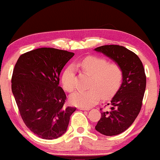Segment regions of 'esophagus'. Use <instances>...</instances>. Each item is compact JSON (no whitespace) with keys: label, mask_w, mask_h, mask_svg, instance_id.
I'll return each instance as SVG.
<instances>
[{"label":"esophagus","mask_w":160,"mask_h":160,"mask_svg":"<svg viewBox=\"0 0 160 160\" xmlns=\"http://www.w3.org/2000/svg\"><path fill=\"white\" fill-rule=\"evenodd\" d=\"M78 109H80V110H89L88 108H85V107H78Z\"/></svg>","instance_id":"1"}]
</instances>
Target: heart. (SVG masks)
<instances>
[{
  "mask_svg": "<svg viewBox=\"0 0 160 160\" xmlns=\"http://www.w3.org/2000/svg\"><path fill=\"white\" fill-rule=\"evenodd\" d=\"M74 66L91 76L88 85L90 89L78 90L70 96V102L76 107H90L98 103L101 97L103 99L112 98L123 82V72L121 66L109 63L103 58L87 57L76 62ZM74 77L72 66H68L62 72V84L68 92H72L75 89Z\"/></svg>",
  "mask_w": 160,
  "mask_h": 160,
  "instance_id": "b5f03b06",
  "label": "heart"
}]
</instances>
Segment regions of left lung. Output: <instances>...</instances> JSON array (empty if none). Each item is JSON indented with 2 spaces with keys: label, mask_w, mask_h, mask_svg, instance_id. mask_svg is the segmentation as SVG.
Returning a JSON list of instances; mask_svg holds the SVG:
<instances>
[{
  "label": "left lung",
  "mask_w": 160,
  "mask_h": 160,
  "mask_svg": "<svg viewBox=\"0 0 160 160\" xmlns=\"http://www.w3.org/2000/svg\"><path fill=\"white\" fill-rule=\"evenodd\" d=\"M121 66L123 78L121 88L111 100L110 110L101 112L95 129L107 136L125 132L140 113L146 87V76L138 55L117 45H102L95 49ZM102 110V109H101Z\"/></svg>",
  "instance_id": "1"
}]
</instances>
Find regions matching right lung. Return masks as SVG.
I'll return each instance as SVG.
<instances>
[{"instance_id": "1", "label": "right lung", "mask_w": 160, "mask_h": 160, "mask_svg": "<svg viewBox=\"0 0 160 160\" xmlns=\"http://www.w3.org/2000/svg\"><path fill=\"white\" fill-rule=\"evenodd\" d=\"M74 56L67 51L41 48L22 54L12 77V90L26 126L34 134L53 140L67 131L76 107H65L59 75Z\"/></svg>"}]
</instances>
